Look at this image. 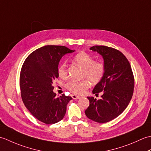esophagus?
Returning <instances> with one entry per match:
<instances>
[{"label":"esophagus","mask_w":151,"mask_h":151,"mask_svg":"<svg viewBox=\"0 0 151 151\" xmlns=\"http://www.w3.org/2000/svg\"><path fill=\"white\" fill-rule=\"evenodd\" d=\"M71 97H72V98L73 99H78L81 98V97H80V96H78V95H72Z\"/></svg>","instance_id":"1"}]
</instances>
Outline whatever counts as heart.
Segmentation results:
<instances>
[{
	"instance_id": "b5f03b06",
	"label": "heart",
	"mask_w": 151,
	"mask_h": 151,
	"mask_svg": "<svg viewBox=\"0 0 151 151\" xmlns=\"http://www.w3.org/2000/svg\"><path fill=\"white\" fill-rule=\"evenodd\" d=\"M73 60L84 69L82 77L87 78L91 84H97L103 78L105 73L104 65L101 62L94 61L93 58L89 54L84 52H79L74 56ZM57 72L60 78H65L67 77V70L65 62L60 64ZM88 81L86 79L81 81H70L66 84V88L73 93L81 95L84 93L86 89L89 86Z\"/></svg>"
}]
</instances>
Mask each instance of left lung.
<instances>
[{
    "mask_svg": "<svg viewBox=\"0 0 151 151\" xmlns=\"http://www.w3.org/2000/svg\"><path fill=\"white\" fill-rule=\"evenodd\" d=\"M89 49L102 56L105 73L92 91L95 95L102 92V98L97 100L88 97L89 106L85 114L89 119L104 123L118 117L129 105L134 92L133 73L129 62L119 50L98 45Z\"/></svg>",
    "mask_w": 151,
    "mask_h": 151,
    "instance_id": "1",
    "label": "left lung"
}]
</instances>
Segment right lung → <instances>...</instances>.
Returning a JSON list of instances; mask_svg holds the SVG:
<instances>
[{"label":"right lung","instance_id":"right-lung-1","mask_svg":"<svg viewBox=\"0 0 151 151\" xmlns=\"http://www.w3.org/2000/svg\"><path fill=\"white\" fill-rule=\"evenodd\" d=\"M75 50L65 46L46 45L32 52L25 60L20 74L22 100L37 119L54 124L65 116L67 104L72 97L62 94L56 97L53 82L58 78L61 58Z\"/></svg>","mask_w":151,"mask_h":151}]
</instances>
